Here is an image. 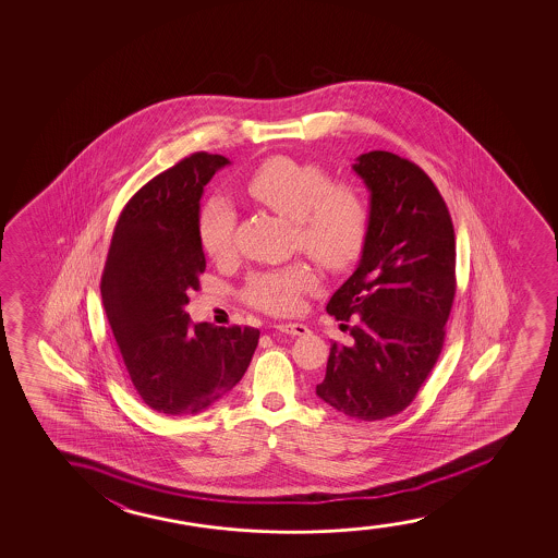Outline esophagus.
Here are the masks:
<instances>
[{
    "label": "esophagus",
    "instance_id": "34e87169",
    "mask_svg": "<svg viewBox=\"0 0 558 558\" xmlns=\"http://www.w3.org/2000/svg\"><path fill=\"white\" fill-rule=\"evenodd\" d=\"M276 329L282 331V333H288V336H306V333H308V328H306L305 324H298V322L278 324Z\"/></svg>",
    "mask_w": 558,
    "mask_h": 558
}]
</instances>
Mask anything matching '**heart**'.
<instances>
[{"mask_svg":"<svg viewBox=\"0 0 558 558\" xmlns=\"http://www.w3.org/2000/svg\"><path fill=\"white\" fill-rule=\"evenodd\" d=\"M250 198L295 222L298 245L314 260L341 270L359 259L369 230V207L362 192L349 183H333L328 169L314 161L275 156L253 169L244 181ZM236 211L215 198L202 209L199 244L211 259L232 252ZM316 283L306 265L259 270L245 283L250 305L270 314L295 313L301 295Z\"/></svg>","mask_w":558,"mask_h":558,"instance_id":"heart-1","label":"heart"}]
</instances>
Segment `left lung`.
<instances>
[{
    "label": "left lung",
    "mask_w": 558,
    "mask_h": 558,
    "mask_svg": "<svg viewBox=\"0 0 558 558\" xmlns=\"http://www.w3.org/2000/svg\"><path fill=\"white\" fill-rule=\"evenodd\" d=\"M352 169L369 191V230L359 268L326 306L336 320L352 316V343L331 344L316 395L349 417L379 421L412 404L442 352L456 232L440 192L413 161L374 150Z\"/></svg>",
    "instance_id": "8db88e82"
}]
</instances>
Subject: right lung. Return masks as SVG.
I'll use <instances>...</instances> for the list:
<instances>
[{"label":"right lung","mask_w":558,"mask_h":558,"mask_svg":"<svg viewBox=\"0 0 558 558\" xmlns=\"http://www.w3.org/2000/svg\"><path fill=\"white\" fill-rule=\"evenodd\" d=\"M219 154L194 153L138 189L116 222L100 295L131 383L166 415L204 412L244 377L259 329L192 324L189 293L199 290L206 255L199 198Z\"/></svg>","instance_id":"add662e5"}]
</instances>
